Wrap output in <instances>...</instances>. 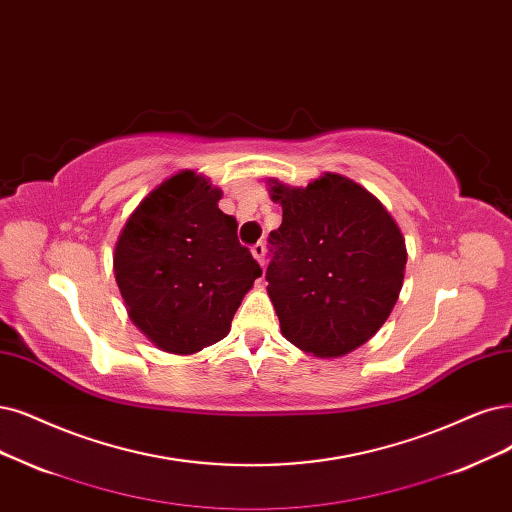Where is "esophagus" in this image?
<instances>
[{
	"instance_id": "esophagus-1",
	"label": "esophagus",
	"mask_w": 512,
	"mask_h": 512,
	"mask_svg": "<svg viewBox=\"0 0 512 512\" xmlns=\"http://www.w3.org/2000/svg\"><path fill=\"white\" fill-rule=\"evenodd\" d=\"M251 253H253V257L257 259L259 266H266V244H263V242L253 244V246H251Z\"/></svg>"
}]
</instances>
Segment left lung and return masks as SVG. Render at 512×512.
<instances>
[{
    "instance_id": "obj_1",
    "label": "left lung",
    "mask_w": 512,
    "mask_h": 512,
    "mask_svg": "<svg viewBox=\"0 0 512 512\" xmlns=\"http://www.w3.org/2000/svg\"><path fill=\"white\" fill-rule=\"evenodd\" d=\"M268 185L282 206L266 272L280 333L306 354L346 356L382 329L399 299L407 263L401 227L344 175L325 173L306 187Z\"/></svg>"
}]
</instances>
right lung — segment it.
<instances>
[{
    "instance_id": "add662e5",
    "label": "right lung",
    "mask_w": 512,
    "mask_h": 512,
    "mask_svg": "<svg viewBox=\"0 0 512 512\" xmlns=\"http://www.w3.org/2000/svg\"><path fill=\"white\" fill-rule=\"evenodd\" d=\"M223 192L196 170L164 179L139 202L113 251L126 312L151 344L189 356L230 333L244 295L261 276L238 242Z\"/></svg>"
}]
</instances>
